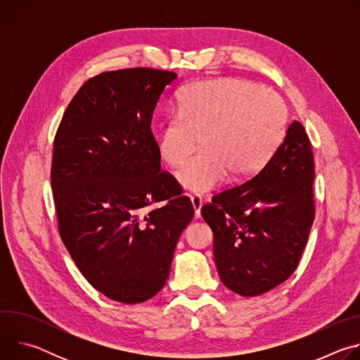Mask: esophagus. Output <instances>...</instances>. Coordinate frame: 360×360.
<instances>
[{
  "mask_svg": "<svg viewBox=\"0 0 360 360\" xmlns=\"http://www.w3.org/2000/svg\"><path fill=\"white\" fill-rule=\"evenodd\" d=\"M191 202H192V208H193V217H195V219H199L200 218V208H202V199L198 198V196H192Z\"/></svg>",
  "mask_w": 360,
  "mask_h": 360,
  "instance_id": "obj_1",
  "label": "esophagus"
}]
</instances>
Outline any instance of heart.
Segmentation results:
<instances>
[{"label": "heart", "instance_id": "obj_1", "mask_svg": "<svg viewBox=\"0 0 360 360\" xmlns=\"http://www.w3.org/2000/svg\"><path fill=\"white\" fill-rule=\"evenodd\" d=\"M285 127L286 107L276 92L239 78L199 81L184 89L178 114L162 124L158 152L165 164L179 167L200 141L202 153L176 172V181L202 195L228 174L233 182L253 176L283 139Z\"/></svg>", "mask_w": 360, "mask_h": 360}]
</instances>
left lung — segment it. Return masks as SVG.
<instances>
[{"label":"left lung","mask_w":360,"mask_h":360,"mask_svg":"<svg viewBox=\"0 0 360 360\" xmlns=\"http://www.w3.org/2000/svg\"><path fill=\"white\" fill-rule=\"evenodd\" d=\"M315 164L303 125L292 121L283 142L250 181L226 189L200 210L214 232L224 285L258 296L296 269L315 219Z\"/></svg>","instance_id":"left-lung-1"}]
</instances>
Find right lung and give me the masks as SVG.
Instances as JSON below:
<instances>
[{"mask_svg":"<svg viewBox=\"0 0 360 360\" xmlns=\"http://www.w3.org/2000/svg\"><path fill=\"white\" fill-rule=\"evenodd\" d=\"M175 72L131 68L86 81L54 141L51 186L61 239L84 278L122 303H141L167 283L192 203L161 172L150 121ZM167 200L164 207L146 210Z\"/></svg>","mask_w":360,"mask_h":360,"instance_id":"add662e5","label":"right lung"}]
</instances>
